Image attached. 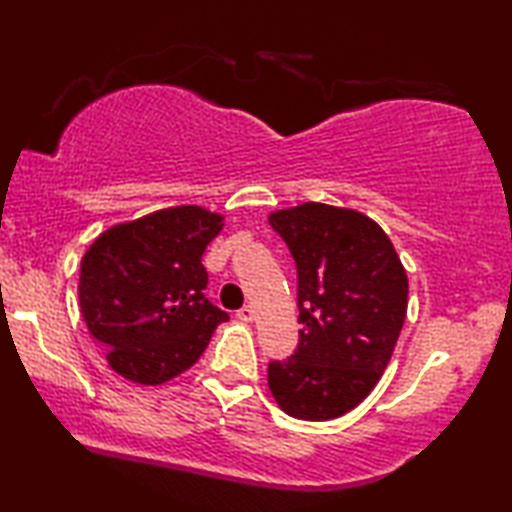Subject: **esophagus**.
Listing matches in <instances>:
<instances>
[{
	"mask_svg": "<svg viewBox=\"0 0 512 512\" xmlns=\"http://www.w3.org/2000/svg\"><path fill=\"white\" fill-rule=\"evenodd\" d=\"M237 319L239 321H243V323H250L255 319V310L250 305H246V307H241V310L237 312Z\"/></svg>",
	"mask_w": 512,
	"mask_h": 512,
	"instance_id": "34e87169",
	"label": "esophagus"
}]
</instances>
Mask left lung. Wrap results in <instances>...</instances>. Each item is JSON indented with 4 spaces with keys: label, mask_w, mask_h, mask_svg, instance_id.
<instances>
[{
    "label": "left lung",
    "mask_w": 512,
    "mask_h": 512,
    "mask_svg": "<svg viewBox=\"0 0 512 512\" xmlns=\"http://www.w3.org/2000/svg\"><path fill=\"white\" fill-rule=\"evenodd\" d=\"M269 223L298 273V348L269 364V389L289 417L326 421L367 399L408 312V275L376 221L303 202Z\"/></svg>",
    "instance_id": "left-lung-1"
}]
</instances>
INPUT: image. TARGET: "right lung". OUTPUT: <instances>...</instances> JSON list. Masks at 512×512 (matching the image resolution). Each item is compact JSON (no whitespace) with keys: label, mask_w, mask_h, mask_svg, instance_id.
I'll return each mask as SVG.
<instances>
[{"label":"right lung","mask_w":512,"mask_h":512,"mask_svg":"<svg viewBox=\"0 0 512 512\" xmlns=\"http://www.w3.org/2000/svg\"><path fill=\"white\" fill-rule=\"evenodd\" d=\"M223 216L196 205L109 227L81 259L79 307L109 367L139 385L180 376L227 312L205 298L202 253Z\"/></svg>","instance_id":"obj_1"}]
</instances>
